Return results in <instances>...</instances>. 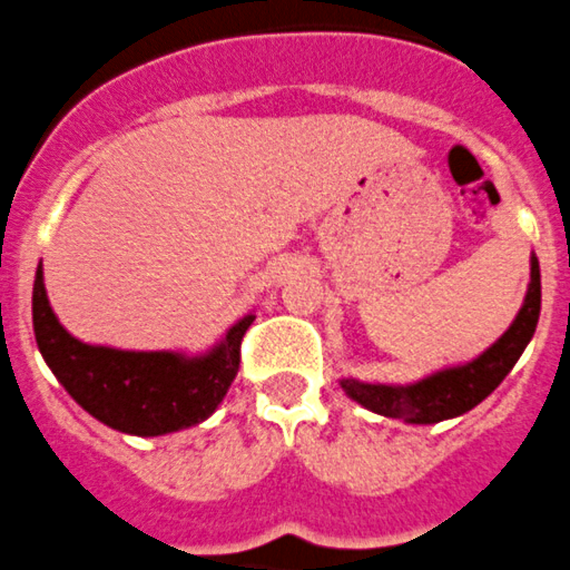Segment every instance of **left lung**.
I'll use <instances>...</instances> for the list:
<instances>
[{"label": "left lung", "mask_w": 570, "mask_h": 570, "mask_svg": "<svg viewBox=\"0 0 570 570\" xmlns=\"http://www.w3.org/2000/svg\"><path fill=\"white\" fill-rule=\"evenodd\" d=\"M540 261L531 255V284L525 292V304L517 312L509 332L497 343H491L483 355L474 357L465 366H451L429 374V377L409 383V386L361 383L346 377V381H341L343 392L357 400L361 406H366L368 412L406 420V423H440V420L460 417L476 403H483L520 361L522 348L534 337L537 321H540Z\"/></svg>", "instance_id": "8db88e82"}]
</instances>
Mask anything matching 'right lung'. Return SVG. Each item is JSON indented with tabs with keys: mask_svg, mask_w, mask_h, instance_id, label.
Instances as JSON below:
<instances>
[{
	"mask_svg": "<svg viewBox=\"0 0 570 570\" xmlns=\"http://www.w3.org/2000/svg\"><path fill=\"white\" fill-rule=\"evenodd\" d=\"M255 315L240 317L218 346L202 357L178 352H121L90 346L70 335L50 309L42 266L33 281V332L45 363L85 412L138 438H158L202 423L233 386L240 341Z\"/></svg>",
	"mask_w": 570,
	"mask_h": 570,
	"instance_id": "right-lung-1",
	"label": "right lung"
}]
</instances>
